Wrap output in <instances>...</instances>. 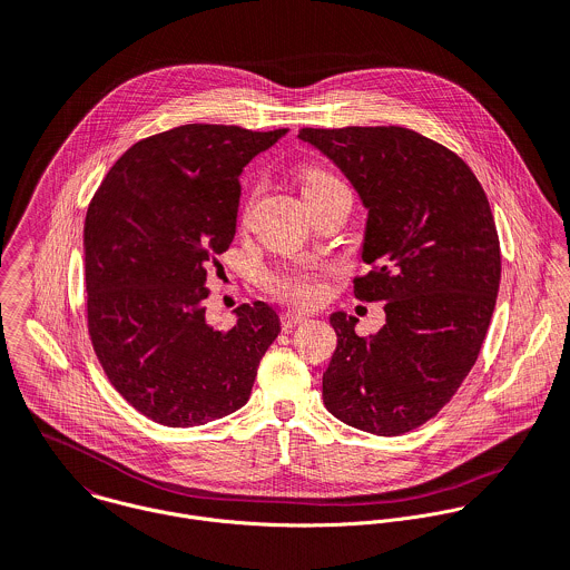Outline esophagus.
I'll return each instance as SVG.
<instances>
[{
  "label": "esophagus",
  "mask_w": 570,
  "mask_h": 570,
  "mask_svg": "<svg viewBox=\"0 0 570 570\" xmlns=\"http://www.w3.org/2000/svg\"><path fill=\"white\" fill-rule=\"evenodd\" d=\"M303 323H307V316L305 314H298V312H285L283 316H281V327L287 332V330H294V327H298V325H303Z\"/></svg>",
  "instance_id": "obj_1"
}]
</instances>
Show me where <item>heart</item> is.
Instances as JSON below:
<instances>
[{
    "instance_id": "obj_1",
    "label": "heart",
    "mask_w": 570,
    "mask_h": 570,
    "mask_svg": "<svg viewBox=\"0 0 570 570\" xmlns=\"http://www.w3.org/2000/svg\"><path fill=\"white\" fill-rule=\"evenodd\" d=\"M301 181H303V196L314 198L323 191L332 190L336 186H343L334 175L321 170V168H303L301 170ZM272 287L278 296H283L289 303L296 305H314L323 298V283H321V272L312 265H296L292 269L281 272L274 276Z\"/></svg>"
}]
</instances>
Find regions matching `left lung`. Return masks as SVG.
<instances>
[{
    "instance_id": "obj_1",
    "label": "left lung",
    "mask_w": 570,
    "mask_h": 570,
    "mask_svg": "<svg viewBox=\"0 0 570 570\" xmlns=\"http://www.w3.org/2000/svg\"><path fill=\"white\" fill-rule=\"evenodd\" d=\"M298 139L334 161L367 207L372 272L354 294L386 303L370 338L354 316H330L338 345L323 374L325 406L367 433H406L453 397L484 343L502 272L489 198L455 153L409 128H303Z\"/></svg>"
}]
</instances>
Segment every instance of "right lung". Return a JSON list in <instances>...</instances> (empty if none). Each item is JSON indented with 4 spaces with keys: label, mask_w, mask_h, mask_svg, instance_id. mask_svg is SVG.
Returning a JSON list of instances; mask_svg holds the SVG:
<instances>
[{
    "label": "right lung",
    "mask_w": 570,
    "mask_h": 570,
    "mask_svg": "<svg viewBox=\"0 0 570 570\" xmlns=\"http://www.w3.org/2000/svg\"><path fill=\"white\" fill-rule=\"evenodd\" d=\"M287 128L188 124L135 144L92 196L83 227L86 309L112 386L166 426L240 409L281 332L263 301L227 332L205 318L207 272L236 234L243 168Z\"/></svg>",
    "instance_id": "add662e5"
}]
</instances>
